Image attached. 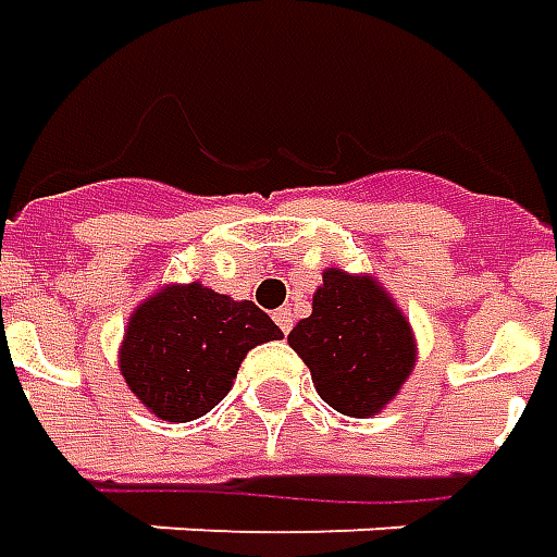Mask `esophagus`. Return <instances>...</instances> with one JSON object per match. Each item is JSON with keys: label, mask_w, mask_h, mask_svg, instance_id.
<instances>
[{"label": "esophagus", "mask_w": 557, "mask_h": 557, "mask_svg": "<svg viewBox=\"0 0 557 557\" xmlns=\"http://www.w3.org/2000/svg\"><path fill=\"white\" fill-rule=\"evenodd\" d=\"M274 323H277L280 332H283V335H286V332H289V329H293V310H289V308H280V310H274Z\"/></svg>", "instance_id": "1"}]
</instances>
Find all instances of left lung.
<instances>
[{"label":"left lung","instance_id":"1","mask_svg":"<svg viewBox=\"0 0 557 557\" xmlns=\"http://www.w3.org/2000/svg\"><path fill=\"white\" fill-rule=\"evenodd\" d=\"M320 399L347 418L387 408L414 372L418 342L396 298L372 274L326 268L310 317L289 332Z\"/></svg>","mask_w":557,"mask_h":557}]
</instances>
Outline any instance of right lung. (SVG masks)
Returning a JSON list of instances; mask_svg holds the SVG:
<instances>
[{
  "label": "right lung",
  "instance_id": "obj_1",
  "mask_svg": "<svg viewBox=\"0 0 557 557\" xmlns=\"http://www.w3.org/2000/svg\"><path fill=\"white\" fill-rule=\"evenodd\" d=\"M283 332L252 301H234L203 283H168L127 320L119 372L154 418H203L228 396L252 347Z\"/></svg>",
  "mask_w": 557,
  "mask_h": 557
}]
</instances>
